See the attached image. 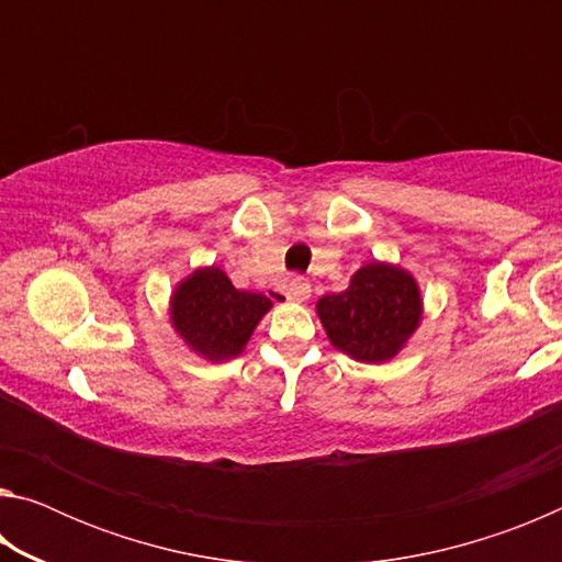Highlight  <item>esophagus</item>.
Returning <instances> with one entry per match:
<instances>
[{
    "label": "esophagus",
    "mask_w": 562,
    "mask_h": 562,
    "mask_svg": "<svg viewBox=\"0 0 562 562\" xmlns=\"http://www.w3.org/2000/svg\"><path fill=\"white\" fill-rule=\"evenodd\" d=\"M282 292L288 294V300L294 302H304L310 297V282L304 278H290L288 282L282 284Z\"/></svg>",
    "instance_id": "34e87169"
}]
</instances>
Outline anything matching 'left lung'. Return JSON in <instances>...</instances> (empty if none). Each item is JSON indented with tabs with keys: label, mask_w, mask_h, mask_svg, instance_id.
Wrapping results in <instances>:
<instances>
[{
	"label": "left lung",
	"mask_w": 562,
	"mask_h": 562,
	"mask_svg": "<svg viewBox=\"0 0 562 562\" xmlns=\"http://www.w3.org/2000/svg\"><path fill=\"white\" fill-rule=\"evenodd\" d=\"M331 345L359 361H386L414 335L422 300L412 274L372 262L355 272L349 288L317 302Z\"/></svg>",
	"instance_id": "8db88e82"
}]
</instances>
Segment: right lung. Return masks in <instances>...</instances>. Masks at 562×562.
Instances as JSON below:
<instances>
[{
  "label": "right lung",
  "mask_w": 562,
  "mask_h": 562,
  "mask_svg": "<svg viewBox=\"0 0 562 562\" xmlns=\"http://www.w3.org/2000/svg\"><path fill=\"white\" fill-rule=\"evenodd\" d=\"M272 302L265 294L235 290L217 268L198 270L173 294L178 335L203 357H237Z\"/></svg>",
  "instance_id": "1"
}]
</instances>
